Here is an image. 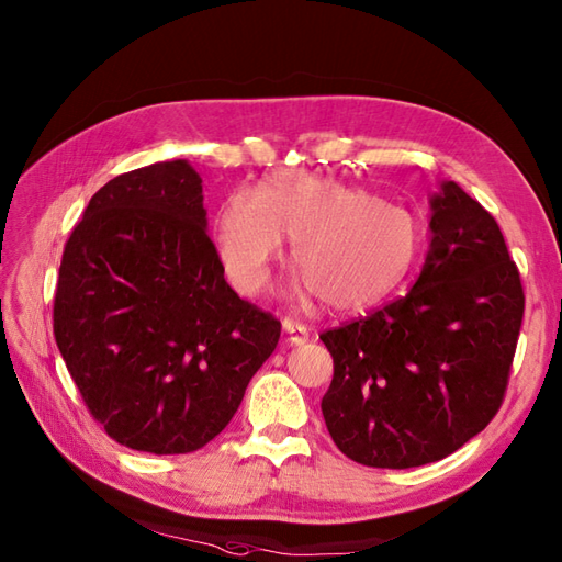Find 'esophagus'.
Wrapping results in <instances>:
<instances>
[{"mask_svg": "<svg viewBox=\"0 0 562 562\" xmlns=\"http://www.w3.org/2000/svg\"><path fill=\"white\" fill-rule=\"evenodd\" d=\"M282 330H284V336H288V342H292V345H304L308 340V328L294 318H284Z\"/></svg>", "mask_w": 562, "mask_h": 562, "instance_id": "esophagus-1", "label": "esophagus"}]
</instances>
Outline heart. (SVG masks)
<instances>
[{
    "instance_id": "1",
    "label": "heart",
    "mask_w": 562,
    "mask_h": 562,
    "mask_svg": "<svg viewBox=\"0 0 562 562\" xmlns=\"http://www.w3.org/2000/svg\"><path fill=\"white\" fill-rule=\"evenodd\" d=\"M292 241L294 292L330 308H362L396 288L420 248V224L401 205L333 178L282 171L260 190L238 188L214 220L226 278L254 296Z\"/></svg>"
}]
</instances>
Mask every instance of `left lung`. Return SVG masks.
Segmentation results:
<instances>
[{"label":"left lung","mask_w":562,"mask_h":562,"mask_svg":"<svg viewBox=\"0 0 562 562\" xmlns=\"http://www.w3.org/2000/svg\"><path fill=\"white\" fill-rule=\"evenodd\" d=\"M429 207L432 241L411 292L321 336L328 432L374 469L432 463L483 432L517 350L524 290L495 217L453 181Z\"/></svg>","instance_id":"left-lung-1"}]
</instances>
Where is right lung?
<instances>
[{
  "label": "right lung",
  "mask_w": 562,
  "mask_h": 562,
  "mask_svg": "<svg viewBox=\"0 0 562 562\" xmlns=\"http://www.w3.org/2000/svg\"><path fill=\"white\" fill-rule=\"evenodd\" d=\"M55 342L117 445L188 453L229 425L280 321L224 280L186 159L115 176L67 238Z\"/></svg>",
  "instance_id": "1"
}]
</instances>
